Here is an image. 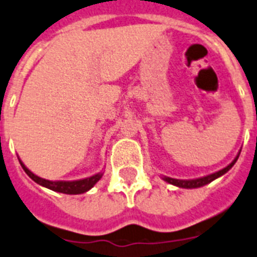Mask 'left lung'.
Masks as SVG:
<instances>
[{
    "mask_svg": "<svg viewBox=\"0 0 257 257\" xmlns=\"http://www.w3.org/2000/svg\"><path fill=\"white\" fill-rule=\"evenodd\" d=\"M239 156H236V159L234 160L230 165H227L226 168L222 169V170H220V172L217 173H213V174L210 175H207V177H203V178H197V179H191V181H183V179H174V178H169V177H165V181L169 182V183H172V185L174 186H178V187H182V188H197V187H201V186H205L208 185V183H210L212 181H214L216 178H218V177H221V175H223L226 172H229L230 169L233 168V165L236 162V160H238Z\"/></svg>",
    "mask_w": 257,
    "mask_h": 257,
    "instance_id": "8db88e82",
    "label": "left lung"
}]
</instances>
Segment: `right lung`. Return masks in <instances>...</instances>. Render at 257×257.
Here are the masks:
<instances>
[{
    "mask_svg": "<svg viewBox=\"0 0 257 257\" xmlns=\"http://www.w3.org/2000/svg\"><path fill=\"white\" fill-rule=\"evenodd\" d=\"M19 162H21L22 168H23L24 172L27 173V175L31 179H34L36 183L44 186V187L49 188V190H53V191H57V192H62V194H69V195L83 194V192L88 191L89 188L93 187L96 182L102 177V174H96L93 175V177H89V178L80 179V181L52 182V181H47V179L40 178V177H37V175H35L34 173H31L30 170L23 165V162L22 161Z\"/></svg>",
    "mask_w": 257,
    "mask_h": 257,
    "instance_id": "1",
    "label": "right lung"
}]
</instances>
